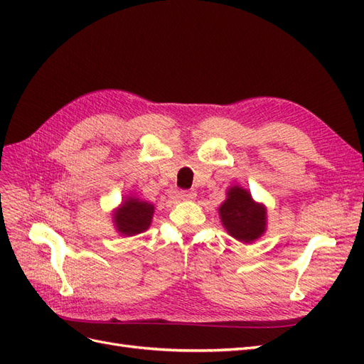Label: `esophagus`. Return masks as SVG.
I'll list each match as a JSON object with an SVG mask.
<instances>
[{"mask_svg":"<svg viewBox=\"0 0 364 364\" xmlns=\"http://www.w3.org/2000/svg\"><path fill=\"white\" fill-rule=\"evenodd\" d=\"M178 197L181 200H193V199H196V191L194 190H182L178 193Z\"/></svg>","mask_w":364,"mask_h":364,"instance_id":"1","label":"esophagus"}]
</instances>
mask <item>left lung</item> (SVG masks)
Masks as SVG:
<instances>
[{
  "mask_svg": "<svg viewBox=\"0 0 364 364\" xmlns=\"http://www.w3.org/2000/svg\"><path fill=\"white\" fill-rule=\"evenodd\" d=\"M218 214L228 234L241 243H252L266 232V208L253 200L250 193L241 186H230Z\"/></svg>",
  "mask_w": 364,
  "mask_h": 364,
  "instance_id": "8db88e82",
  "label": "left lung"
}]
</instances>
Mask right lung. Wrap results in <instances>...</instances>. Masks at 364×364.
Returning <instances> with one entry per match:
<instances>
[{"mask_svg":"<svg viewBox=\"0 0 364 364\" xmlns=\"http://www.w3.org/2000/svg\"><path fill=\"white\" fill-rule=\"evenodd\" d=\"M155 206L136 197H127L114 213V223L121 235L132 237L149 229Z\"/></svg>","mask_w":364,"mask_h":364,"instance_id":"right-lung-1","label":"right lung"}]
</instances>
